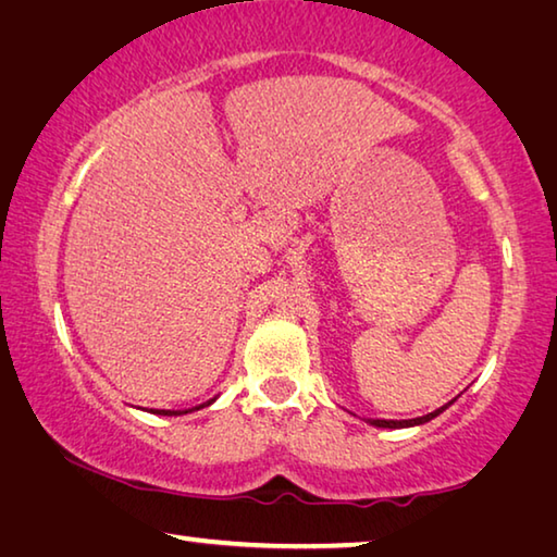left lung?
Instances as JSON below:
<instances>
[{
	"mask_svg": "<svg viewBox=\"0 0 557 557\" xmlns=\"http://www.w3.org/2000/svg\"><path fill=\"white\" fill-rule=\"evenodd\" d=\"M453 404V401H450ZM447 404V406H450ZM447 406H441L437 408V411H433V413H428V416H421V418H411V421H369L372 425H376V428H411V425H423V423H428V421H433L435 416H441Z\"/></svg>",
	"mask_w": 557,
	"mask_h": 557,
	"instance_id": "8db88e82",
	"label": "left lung"
}]
</instances>
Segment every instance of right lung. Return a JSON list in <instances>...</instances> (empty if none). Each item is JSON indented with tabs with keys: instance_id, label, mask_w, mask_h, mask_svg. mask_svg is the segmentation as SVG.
<instances>
[{
	"instance_id": "obj_1",
	"label": "right lung",
	"mask_w": 557,
	"mask_h": 557,
	"mask_svg": "<svg viewBox=\"0 0 557 557\" xmlns=\"http://www.w3.org/2000/svg\"><path fill=\"white\" fill-rule=\"evenodd\" d=\"M214 401V398H210L208 404H200V406H195V408H190V411H198V408H205V406H210ZM190 411H151V413H159V416H183V413H190Z\"/></svg>"
}]
</instances>
